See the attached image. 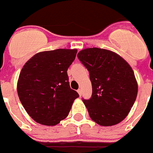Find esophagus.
Masks as SVG:
<instances>
[{"label":"esophagus","mask_w":153,"mask_h":153,"mask_svg":"<svg viewBox=\"0 0 153 153\" xmlns=\"http://www.w3.org/2000/svg\"><path fill=\"white\" fill-rule=\"evenodd\" d=\"M77 93H79V96H81L82 95V90H81V89H79V90H77Z\"/></svg>","instance_id":"1"}]
</instances>
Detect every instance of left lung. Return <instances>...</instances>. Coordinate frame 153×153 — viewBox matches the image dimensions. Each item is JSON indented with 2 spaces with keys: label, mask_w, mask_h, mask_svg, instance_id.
<instances>
[{
  "label": "left lung",
  "mask_w": 153,
  "mask_h": 153,
  "mask_svg": "<svg viewBox=\"0 0 153 153\" xmlns=\"http://www.w3.org/2000/svg\"><path fill=\"white\" fill-rule=\"evenodd\" d=\"M77 56L90 73L92 97L83 102L90 118L102 126L122 122L138 93L137 81L130 65L116 53L97 47L82 50Z\"/></svg>",
  "instance_id": "obj_1"
}]
</instances>
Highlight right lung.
Returning <instances> with one entry per match:
<instances>
[{"mask_svg":"<svg viewBox=\"0 0 153 153\" xmlns=\"http://www.w3.org/2000/svg\"><path fill=\"white\" fill-rule=\"evenodd\" d=\"M76 49L37 53L27 62L17 81V94L30 117L44 126L57 125L68 116L79 97L70 88L67 70Z\"/></svg>","mask_w":153,"mask_h":153,"instance_id":"1","label":"right lung"}]
</instances>
